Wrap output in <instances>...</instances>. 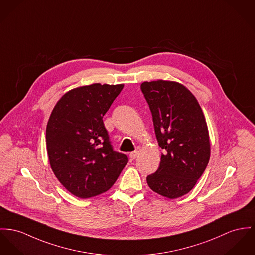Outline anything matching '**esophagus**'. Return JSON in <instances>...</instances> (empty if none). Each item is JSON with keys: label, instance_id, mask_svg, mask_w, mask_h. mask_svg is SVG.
Instances as JSON below:
<instances>
[{"label": "esophagus", "instance_id": "1", "mask_svg": "<svg viewBox=\"0 0 255 255\" xmlns=\"http://www.w3.org/2000/svg\"><path fill=\"white\" fill-rule=\"evenodd\" d=\"M138 153H139V149H138V148H137V150H135V151L131 152V153H130V158H131V160H134V159H136V158L137 157V155H138Z\"/></svg>", "mask_w": 255, "mask_h": 255}]
</instances>
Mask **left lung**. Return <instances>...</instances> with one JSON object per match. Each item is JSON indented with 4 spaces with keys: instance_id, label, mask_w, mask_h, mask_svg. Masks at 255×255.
Here are the masks:
<instances>
[{
    "instance_id": "left-lung-1",
    "label": "left lung",
    "mask_w": 255,
    "mask_h": 255,
    "mask_svg": "<svg viewBox=\"0 0 255 255\" xmlns=\"http://www.w3.org/2000/svg\"><path fill=\"white\" fill-rule=\"evenodd\" d=\"M140 89L164 149L158 170L146 177L147 184L169 199L183 196L195 186L210 160L206 118L195 96L181 83L158 79L142 82Z\"/></svg>"
}]
</instances>
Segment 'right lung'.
Returning a JSON list of instances; mask_svg holds the SVG:
<instances>
[{
  "mask_svg": "<svg viewBox=\"0 0 255 255\" xmlns=\"http://www.w3.org/2000/svg\"><path fill=\"white\" fill-rule=\"evenodd\" d=\"M124 84L79 86L65 93L46 125L50 167L73 195L86 199L108 191L128 163L114 151L103 117Z\"/></svg>",
  "mask_w": 255,
  "mask_h": 255,
  "instance_id": "right-lung-1",
  "label": "right lung"
}]
</instances>
